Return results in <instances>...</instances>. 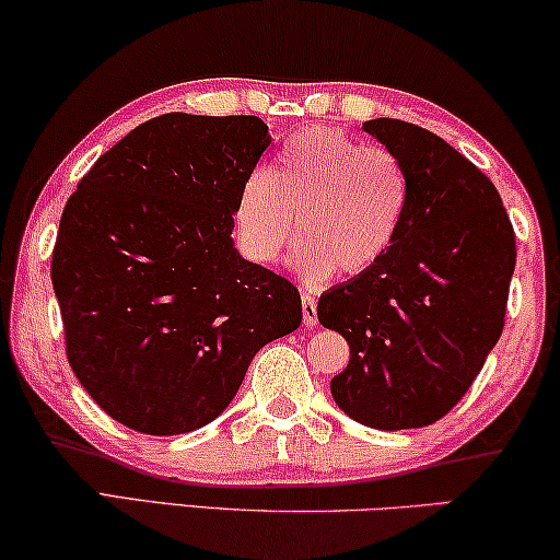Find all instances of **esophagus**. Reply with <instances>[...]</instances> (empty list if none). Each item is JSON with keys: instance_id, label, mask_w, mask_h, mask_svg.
<instances>
[{"instance_id": "1", "label": "esophagus", "mask_w": 560, "mask_h": 560, "mask_svg": "<svg viewBox=\"0 0 560 560\" xmlns=\"http://www.w3.org/2000/svg\"><path fill=\"white\" fill-rule=\"evenodd\" d=\"M302 319L306 327H317V302L312 294H302Z\"/></svg>"}]
</instances>
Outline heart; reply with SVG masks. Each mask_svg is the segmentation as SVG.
Instances as JSON below:
<instances>
[{"instance_id":"b5f03b06","label":"heart","mask_w":560,"mask_h":560,"mask_svg":"<svg viewBox=\"0 0 560 560\" xmlns=\"http://www.w3.org/2000/svg\"><path fill=\"white\" fill-rule=\"evenodd\" d=\"M408 200L411 177L396 154L312 126L281 147L271 172H250L233 223L254 261H277L299 228L294 264L306 281L360 277L396 243Z\"/></svg>"}]
</instances>
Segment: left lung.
<instances>
[{"instance_id": "left-lung-1", "label": "left lung", "mask_w": 560, "mask_h": 560, "mask_svg": "<svg viewBox=\"0 0 560 560\" xmlns=\"http://www.w3.org/2000/svg\"><path fill=\"white\" fill-rule=\"evenodd\" d=\"M406 164L411 200L373 269L319 296L322 327L350 345L335 404L365 427L439 421L459 404L505 327L515 231L498 187L421 126L362 124Z\"/></svg>"}]
</instances>
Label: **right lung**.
Returning a JSON list of instances; mask_svg holds the SVG:
<instances>
[{
    "instance_id": "obj_1",
    "label": "right lung",
    "mask_w": 560,
    "mask_h": 560,
    "mask_svg": "<svg viewBox=\"0 0 560 560\" xmlns=\"http://www.w3.org/2000/svg\"><path fill=\"white\" fill-rule=\"evenodd\" d=\"M269 144L258 116L164 114L70 195L50 266L68 362L126 429L175 436L218 419L256 352L302 325L294 283L231 238Z\"/></svg>"
}]
</instances>
